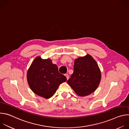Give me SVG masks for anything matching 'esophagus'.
Returning a JSON list of instances; mask_svg holds the SVG:
<instances>
[{"label": "esophagus", "mask_w": 129, "mask_h": 129, "mask_svg": "<svg viewBox=\"0 0 129 129\" xmlns=\"http://www.w3.org/2000/svg\"><path fill=\"white\" fill-rule=\"evenodd\" d=\"M65 76L66 77L67 80H68V79H69V76H68V74H65Z\"/></svg>", "instance_id": "esophagus-1"}]
</instances>
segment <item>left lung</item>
Instances as JSON below:
<instances>
[{
	"instance_id": "8db88e82",
	"label": "left lung",
	"mask_w": 129,
	"mask_h": 129,
	"mask_svg": "<svg viewBox=\"0 0 129 129\" xmlns=\"http://www.w3.org/2000/svg\"><path fill=\"white\" fill-rule=\"evenodd\" d=\"M74 71L67 83L80 96H86L94 92L101 80L98 64L91 55L87 54L75 60Z\"/></svg>"
}]
</instances>
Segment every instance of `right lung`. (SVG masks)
<instances>
[{
  "instance_id": "right-lung-1",
  "label": "right lung",
  "mask_w": 129,
  "mask_h": 129,
  "mask_svg": "<svg viewBox=\"0 0 129 129\" xmlns=\"http://www.w3.org/2000/svg\"><path fill=\"white\" fill-rule=\"evenodd\" d=\"M28 84L36 94L49 99L56 92L59 85L67 81L66 77L59 72L58 66L49 58L37 57L27 72Z\"/></svg>"
}]
</instances>
